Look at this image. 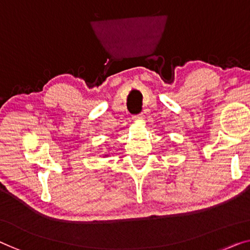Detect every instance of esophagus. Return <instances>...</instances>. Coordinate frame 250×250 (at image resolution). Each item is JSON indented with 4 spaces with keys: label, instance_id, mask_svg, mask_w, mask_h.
Instances as JSON below:
<instances>
[{
    "label": "esophagus",
    "instance_id": "1",
    "mask_svg": "<svg viewBox=\"0 0 250 250\" xmlns=\"http://www.w3.org/2000/svg\"><path fill=\"white\" fill-rule=\"evenodd\" d=\"M135 120H137V121L144 120V114L141 113V114H139V115H137V117H135Z\"/></svg>",
    "mask_w": 250,
    "mask_h": 250
}]
</instances>
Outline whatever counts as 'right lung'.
I'll use <instances>...</instances> for the list:
<instances>
[{"mask_svg": "<svg viewBox=\"0 0 250 250\" xmlns=\"http://www.w3.org/2000/svg\"><path fill=\"white\" fill-rule=\"evenodd\" d=\"M106 156H109V154H105V155H104V156H103V157H106Z\"/></svg>", "mask_w": 250, "mask_h": 250, "instance_id": "obj_1", "label": "right lung"}]
</instances>
